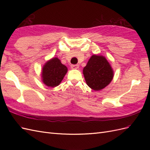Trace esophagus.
<instances>
[{
    "instance_id": "34e87169",
    "label": "esophagus",
    "mask_w": 150,
    "mask_h": 150,
    "mask_svg": "<svg viewBox=\"0 0 150 150\" xmlns=\"http://www.w3.org/2000/svg\"><path fill=\"white\" fill-rule=\"evenodd\" d=\"M71 67L72 69H77L79 68V65L78 64H72L71 66Z\"/></svg>"
}]
</instances>
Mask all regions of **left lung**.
<instances>
[{"mask_svg": "<svg viewBox=\"0 0 150 150\" xmlns=\"http://www.w3.org/2000/svg\"><path fill=\"white\" fill-rule=\"evenodd\" d=\"M83 72L86 84L94 91L106 88L114 77V71L106 57L96 54L90 57Z\"/></svg>", "mask_w": 150, "mask_h": 150, "instance_id": "obj_1", "label": "left lung"}]
</instances>
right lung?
Returning a JSON list of instances; mask_svg holds the SVG:
<instances>
[{
  "label": "right lung",
  "instance_id": "1",
  "mask_svg": "<svg viewBox=\"0 0 150 150\" xmlns=\"http://www.w3.org/2000/svg\"><path fill=\"white\" fill-rule=\"evenodd\" d=\"M67 67L62 64L59 59L53 57L48 60L42 67V83L48 87L54 88L61 83L67 72Z\"/></svg>",
  "mask_w": 150,
  "mask_h": 150
}]
</instances>
